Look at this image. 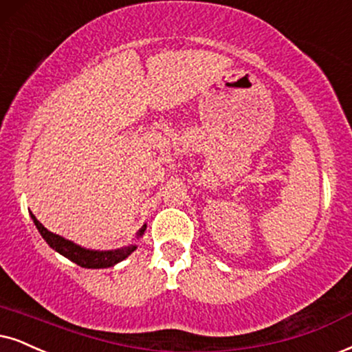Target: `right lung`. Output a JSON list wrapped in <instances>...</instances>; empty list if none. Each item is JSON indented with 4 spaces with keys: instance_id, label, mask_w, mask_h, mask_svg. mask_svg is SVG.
Wrapping results in <instances>:
<instances>
[{
    "instance_id": "obj_1",
    "label": "right lung",
    "mask_w": 352,
    "mask_h": 352,
    "mask_svg": "<svg viewBox=\"0 0 352 352\" xmlns=\"http://www.w3.org/2000/svg\"><path fill=\"white\" fill-rule=\"evenodd\" d=\"M30 216H32V219L35 222V226H37L38 232L42 234V237L47 240L48 245H50L53 250H56L58 253H61V255L73 261V263L82 266V268H109V266H113V265H117L118 261L124 260V258L130 255L133 250H136V245H128V247L118 248V250H110V252L86 250V248L74 245V243L69 242V240H66L63 237H60V235L50 232V230L40 224V222L37 221V217H35L34 214H30ZM144 229H146V226H143V229L140 230V234L138 235H143Z\"/></svg>"
}]
</instances>
